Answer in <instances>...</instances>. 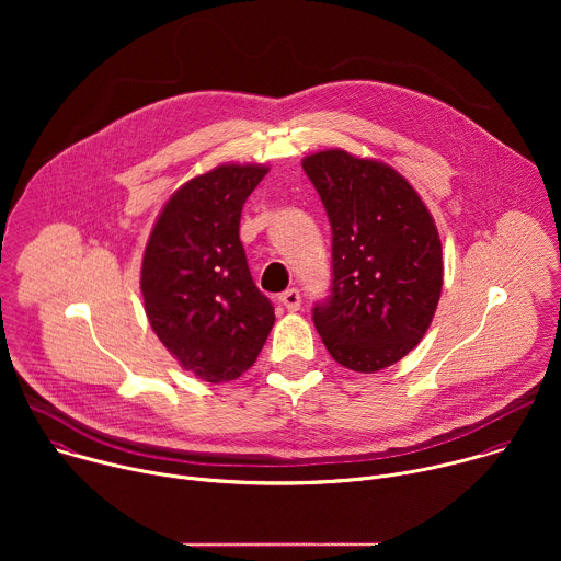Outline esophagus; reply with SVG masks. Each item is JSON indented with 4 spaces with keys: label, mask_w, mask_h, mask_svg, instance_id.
Here are the masks:
<instances>
[{
    "label": "esophagus",
    "mask_w": 561,
    "mask_h": 561,
    "mask_svg": "<svg viewBox=\"0 0 561 561\" xmlns=\"http://www.w3.org/2000/svg\"><path fill=\"white\" fill-rule=\"evenodd\" d=\"M279 301L284 304L286 310L295 312V310H299V306H301V295H299L297 288H288V290H284V293L279 295Z\"/></svg>",
    "instance_id": "esophagus-1"
}]
</instances>
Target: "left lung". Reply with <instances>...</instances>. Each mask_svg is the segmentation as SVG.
<instances>
[{"mask_svg":"<svg viewBox=\"0 0 561 561\" xmlns=\"http://www.w3.org/2000/svg\"><path fill=\"white\" fill-rule=\"evenodd\" d=\"M333 230L331 295L312 322L331 357L377 373L409 355L428 331L444 264L435 221L394 169L333 148L304 157Z\"/></svg>","mask_w":561,"mask_h":561,"instance_id":"1","label":"left lung"}]
</instances>
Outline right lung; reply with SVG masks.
<instances>
[{"instance_id": "add662e5", "label": "right lung", "mask_w": 561, "mask_h": 561, "mask_svg": "<svg viewBox=\"0 0 561 561\" xmlns=\"http://www.w3.org/2000/svg\"><path fill=\"white\" fill-rule=\"evenodd\" d=\"M266 173L221 164L193 178L159 213L144 251L141 295L154 335L210 383L247 373L275 324L239 242L244 202Z\"/></svg>"}]
</instances>
